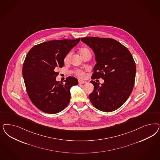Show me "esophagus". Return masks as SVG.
Here are the masks:
<instances>
[{"instance_id":"34e87169","label":"esophagus","mask_w":160,"mask_h":160,"mask_svg":"<svg viewBox=\"0 0 160 160\" xmlns=\"http://www.w3.org/2000/svg\"><path fill=\"white\" fill-rule=\"evenodd\" d=\"M78 82H79V84H83V83L87 82V81H82V80H79Z\"/></svg>"}]
</instances>
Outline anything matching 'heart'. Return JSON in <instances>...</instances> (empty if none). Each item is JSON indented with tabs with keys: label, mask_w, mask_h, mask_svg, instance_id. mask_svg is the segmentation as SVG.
<instances>
[{
	"label": "heart",
	"mask_w": 160,
	"mask_h": 160,
	"mask_svg": "<svg viewBox=\"0 0 160 160\" xmlns=\"http://www.w3.org/2000/svg\"><path fill=\"white\" fill-rule=\"evenodd\" d=\"M79 53H80L82 57V58H83L85 56H86V55H88V54H91V51L88 49V48H81V49L79 50ZM71 54H72L71 52H69L68 53H67V54L65 55V57H64L63 62H64L65 63H67L68 62H69ZM75 75L79 78H84L85 77V72H84L83 71L81 70V69H77V70L75 71Z\"/></svg>",
	"instance_id": "obj_1"
}]
</instances>
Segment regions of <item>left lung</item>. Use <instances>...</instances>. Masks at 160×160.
Here are the masks:
<instances>
[{"instance_id": "left-lung-1", "label": "left lung", "mask_w": 160, "mask_h": 160, "mask_svg": "<svg viewBox=\"0 0 160 160\" xmlns=\"http://www.w3.org/2000/svg\"><path fill=\"white\" fill-rule=\"evenodd\" d=\"M81 41L92 48L97 63L91 79H103L104 83L91 81L94 90L89 94L93 105L103 112L121 107L134 88L136 65L129 50L111 38L85 37Z\"/></svg>"}]
</instances>
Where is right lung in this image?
<instances>
[{
	"mask_svg": "<svg viewBox=\"0 0 160 160\" xmlns=\"http://www.w3.org/2000/svg\"><path fill=\"white\" fill-rule=\"evenodd\" d=\"M79 41L80 38L45 42L28 53L22 69L26 92L32 102L42 111L57 113L67 107L70 89L78 81L68 77L63 83L57 82V69L63 67L64 57Z\"/></svg>",
	"mask_w": 160,
	"mask_h": 160,
	"instance_id": "add662e5",
	"label": "right lung"
}]
</instances>
